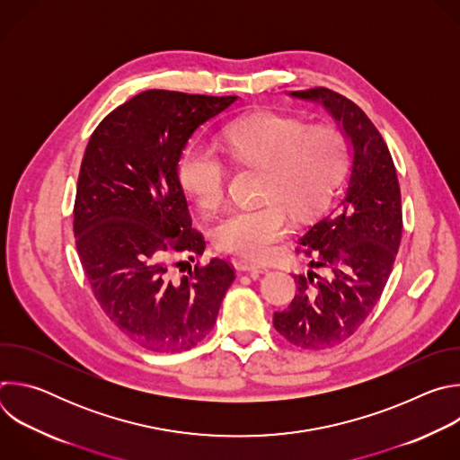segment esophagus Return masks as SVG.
Here are the masks:
<instances>
[{
    "mask_svg": "<svg viewBox=\"0 0 460 460\" xmlns=\"http://www.w3.org/2000/svg\"><path fill=\"white\" fill-rule=\"evenodd\" d=\"M236 270L247 271V273H251V277H256L260 273H266L268 266L260 264V261H254V260H238L236 261Z\"/></svg>",
    "mask_w": 460,
    "mask_h": 460,
    "instance_id": "esophagus-1",
    "label": "esophagus"
}]
</instances>
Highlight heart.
<instances>
[{
  "mask_svg": "<svg viewBox=\"0 0 460 460\" xmlns=\"http://www.w3.org/2000/svg\"><path fill=\"white\" fill-rule=\"evenodd\" d=\"M226 149L233 162L264 171L256 206L227 213L215 227L218 249L252 258L273 254L277 243L291 233L298 213L320 209L339 187L348 140L335 123H313L275 112L247 116L229 127ZM178 178L183 192L204 211L218 209L226 200L227 167L220 156L202 146L185 149Z\"/></svg>",
  "mask_w": 460,
  "mask_h": 460,
  "instance_id": "b5f03b06",
  "label": "heart"
}]
</instances>
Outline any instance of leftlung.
<instances>
[{
  "mask_svg": "<svg viewBox=\"0 0 460 460\" xmlns=\"http://www.w3.org/2000/svg\"><path fill=\"white\" fill-rule=\"evenodd\" d=\"M291 96L323 105L353 151L339 204L298 240L302 251L316 258L311 266L325 268L327 275H295L298 293L273 316L288 342L323 349L349 339L385 288L402 236L401 187L384 138L358 105L323 87Z\"/></svg>",
  "mask_w": 460,
  "mask_h": 460,
  "instance_id": "8db88e82",
  "label": "left lung"
}]
</instances>
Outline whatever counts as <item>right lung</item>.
I'll return each instance as SVG.
<instances>
[{
  "label": "right lung",
  "mask_w": 460,
  "mask_h": 460,
  "mask_svg": "<svg viewBox=\"0 0 460 460\" xmlns=\"http://www.w3.org/2000/svg\"><path fill=\"white\" fill-rule=\"evenodd\" d=\"M234 102L146 91L109 112L87 144L75 200L76 249L103 313L146 349L176 353L199 344L234 280L220 258L189 266L180 280L169 273L172 252L194 260L206 249L178 178L181 151L196 128Z\"/></svg>",
  "instance_id": "add662e5"
}]
</instances>
